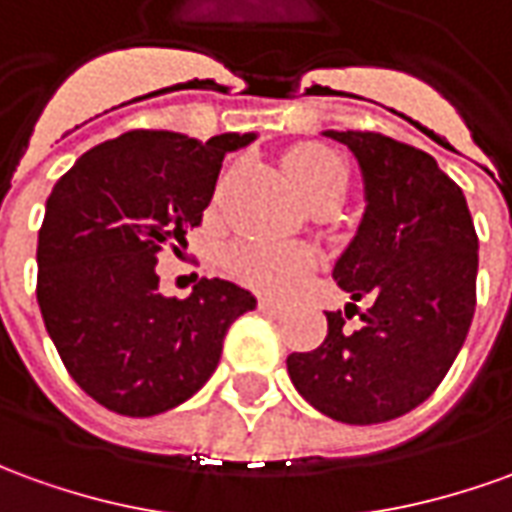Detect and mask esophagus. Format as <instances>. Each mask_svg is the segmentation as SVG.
<instances>
[{"label":"esophagus","mask_w":512,"mask_h":512,"mask_svg":"<svg viewBox=\"0 0 512 512\" xmlns=\"http://www.w3.org/2000/svg\"><path fill=\"white\" fill-rule=\"evenodd\" d=\"M259 309H262V312H270V315H278V312L284 309V303L276 301V298H267V295H262V298H259Z\"/></svg>","instance_id":"34e87169"}]
</instances>
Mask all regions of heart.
I'll list each match as a JSON object with an SVG mask.
<instances>
[{
    "label": "heart",
    "instance_id": "heart-1",
    "mask_svg": "<svg viewBox=\"0 0 512 512\" xmlns=\"http://www.w3.org/2000/svg\"><path fill=\"white\" fill-rule=\"evenodd\" d=\"M292 181L309 197L326 183L348 178L343 161L323 147H303L287 158ZM312 253L301 245H262L245 242L225 253V270L242 284L262 292H284L309 270Z\"/></svg>",
    "mask_w": 512,
    "mask_h": 512
}]
</instances>
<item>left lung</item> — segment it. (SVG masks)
Returning a JSON list of instances; mask_svg holds the SVG:
<instances>
[{
  "label": "left lung",
  "mask_w": 512,
  "mask_h": 512,
  "mask_svg": "<svg viewBox=\"0 0 512 512\" xmlns=\"http://www.w3.org/2000/svg\"><path fill=\"white\" fill-rule=\"evenodd\" d=\"M357 158L365 214L334 264L351 295L345 316L368 297L363 329L329 334L287 370L315 410L354 426L393 421L435 393L471 329L477 306L479 242L463 189L424 150L382 133L323 130Z\"/></svg>",
  "instance_id": "obj_1"
}]
</instances>
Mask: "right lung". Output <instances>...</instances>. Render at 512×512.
<instances>
[{"mask_svg":"<svg viewBox=\"0 0 512 512\" xmlns=\"http://www.w3.org/2000/svg\"><path fill=\"white\" fill-rule=\"evenodd\" d=\"M256 133L197 142L128 130L83 153L55 183L38 231V306L72 379L102 407L150 418L209 382L225 331L256 298L200 278L189 298L158 292V253L186 248L225 153Z\"/></svg>","mask_w":512,"mask_h":512,"instance_id":"right-lung-1","label":"right lung"}]
</instances>
